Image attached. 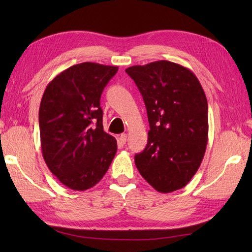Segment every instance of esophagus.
Listing matches in <instances>:
<instances>
[{
    "mask_svg": "<svg viewBox=\"0 0 252 252\" xmlns=\"http://www.w3.org/2000/svg\"><path fill=\"white\" fill-rule=\"evenodd\" d=\"M118 143H119V145L123 146L126 143V134H121L119 136V138H118Z\"/></svg>",
    "mask_w": 252,
    "mask_h": 252,
    "instance_id": "obj_1",
    "label": "esophagus"
}]
</instances>
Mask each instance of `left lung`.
<instances>
[{
  "instance_id": "1",
  "label": "left lung",
  "mask_w": 252,
  "mask_h": 252,
  "mask_svg": "<svg viewBox=\"0 0 252 252\" xmlns=\"http://www.w3.org/2000/svg\"><path fill=\"white\" fill-rule=\"evenodd\" d=\"M126 72L143 96L151 127L145 149L134 157L138 172L159 192L183 189L200 167L208 143L201 84L189 69L168 61Z\"/></svg>"
}]
</instances>
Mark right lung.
Listing matches in <instances>:
<instances>
[{
	"instance_id": "right-lung-1",
	"label": "right lung",
	"mask_w": 252,
	"mask_h": 252,
	"mask_svg": "<svg viewBox=\"0 0 252 252\" xmlns=\"http://www.w3.org/2000/svg\"><path fill=\"white\" fill-rule=\"evenodd\" d=\"M116 66L81 63L47 84L39 109L41 149L51 172L73 190L103 179L117 153V141L103 127L100 95Z\"/></svg>"
}]
</instances>
